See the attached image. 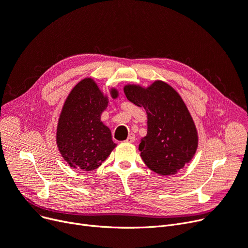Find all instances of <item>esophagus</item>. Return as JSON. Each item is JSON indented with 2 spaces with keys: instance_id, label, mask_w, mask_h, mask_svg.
<instances>
[{
  "instance_id": "obj_1",
  "label": "esophagus",
  "mask_w": 248,
  "mask_h": 248,
  "mask_svg": "<svg viewBox=\"0 0 248 248\" xmlns=\"http://www.w3.org/2000/svg\"><path fill=\"white\" fill-rule=\"evenodd\" d=\"M125 142H126V143H133V142H135V135L131 133V134L129 135V137H127V139L125 140Z\"/></svg>"
}]
</instances>
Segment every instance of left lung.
Returning a JSON list of instances; mask_svg holds the SVG:
<instances>
[{
	"label": "left lung",
	"instance_id": "1",
	"mask_svg": "<svg viewBox=\"0 0 248 248\" xmlns=\"http://www.w3.org/2000/svg\"><path fill=\"white\" fill-rule=\"evenodd\" d=\"M124 94L147 113V135L141 139V157L151 170L170 176L195 155L198 135L189 110L178 92L162 80L147 88L126 85Z\"/></svg>",
	"mask_w": 248,
	"mask_h": 248
}]
</instances>
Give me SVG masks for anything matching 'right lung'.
<instances>
[{
  "mask_svg": "<svg viewBox=\"0 0 248 248\" xmlns=\"http://www.w3.org/2000/svg\"><path fill=\"white\" fill-rule=\"evenodd\" d=\"M113 99L118 91L110 90ZM108 97L93 78L80 80L71 90L58 119L56 143L70 168L90 171L99 168L115 148L111 132L101 122Z\"/></svg>",
  "mask_w": 248,
  "mask_h": 248,
  "instance_id": "obj_1",
  "label": "right lung"
}]
</instances>
